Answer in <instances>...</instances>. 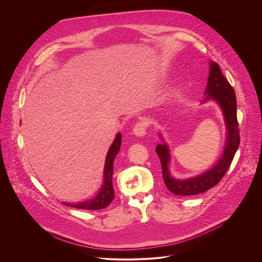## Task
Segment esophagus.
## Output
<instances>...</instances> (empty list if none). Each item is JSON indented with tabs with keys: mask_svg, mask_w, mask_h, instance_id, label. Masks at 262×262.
Instances as JSON below:
<instances>
[{
	"mask_svg": "<svg viewBox=\"0 0 262 262\" xmlns=\"http://www.w3.org/2000/svg\"><path fill=\"white\" fill-rule=\"evenodd\" d=\"M146 128H147V123L146 121H140V122H137L133 128V133L134 135L136 136H144L145 133H146Z\"/></svg>",
	"mask_w": 262,
	"mask_h": 262,
	"instance_id": "34e87169",
	"label": "esophagus"
}]
</instances>
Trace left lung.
<instances>
[{
  "label": "left lung",
  "mask_w": 262,
  "mask_h": 262,
  "mask_svg": "<svg viewBox=\"0 0 262 262\" xmlns=\"http://www.w3.org/2000/svg\"><path fill=\"white\" fill-rule=\"evenodd\" d=\"M205 95L207 96L204 102L210 100L216 101L224 115L227 128L224 152L219 161L207 171L187 180H177L172 178L168 169L170 155L167 145L165 143L158 144L155 150L161 162L162 178L166 187L174 194L192 195L205 192L215 187L227 172L239 147L240 135L237 121V101L235 92L229 81L225 78L219 64L215 61L210 62V74ZM160 138L163 141L161 135Z\"/></svg>",
  "instance_id": "left-lung-1"
}]
</instances>
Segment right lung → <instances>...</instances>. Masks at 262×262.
Segmentation results:
<instances>
[{"label": "right lung", "instance_id": "add662e5", "mask_svg": "<svg viewBox=\"0 0 262 262\" xmlns=\"http://www.w3.org/2000/svg\"><path fill=\"white\" fill-rule=\"evenodd\" d=\"M121 139H122V135L119 132L110 149L108 151L106 162H105V168H104V182L98 194L94 199H91L78 204L62 203L63 205L76 208V209H82V210H101L110 205V203L112 202L115 196L112 184L113 164H114V159L120 150Z\"/></svg>", "mask_w": 262, "mask_h": 262}]
</instances>
